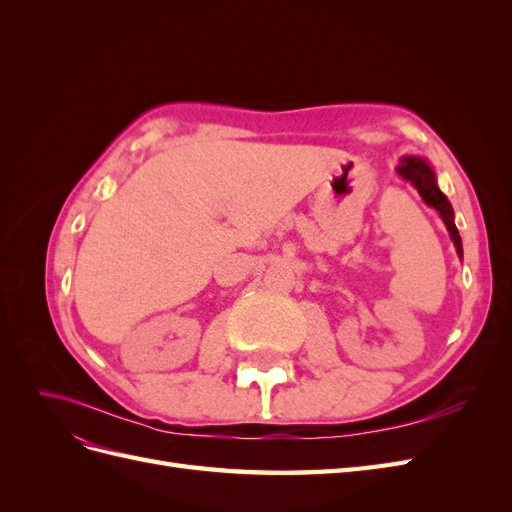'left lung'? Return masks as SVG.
<instances>
[{
    "label": "left lung",
    "instance_id": "1",
    "mask_svg": "<svg viewBox=\"0 0 512 512\" xmlns=\"http://www.w3.org/2000/svg\"><path fill=\"white\" fill-rule=\"evenodd\" d=\"M395 170H397V175L401 179H406L414 185L416 192L421 194V198L425 200V205H429V207L438 211V215H440L446 230H448V235H451V241L455 245L457 256L463 258V247H461L459 230L455 226L453 205L448 203V198L438 188V179H436V173H433L431 164L421 156H404L399 160V166Z\"/></svg>",
    "mask_w": 512,
    "mask_h": 512
}]
</instances>
